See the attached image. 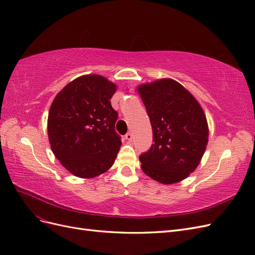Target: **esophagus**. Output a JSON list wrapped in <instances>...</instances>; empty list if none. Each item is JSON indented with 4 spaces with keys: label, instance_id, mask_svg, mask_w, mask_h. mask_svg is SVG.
I'll return each instance as SVG.
<instances>
[{
    "label": "esophagus",
    "instance_id": "1",
    "mask_svg": "<svg viewBox=\"0 0 255 255\" xmlns=\"http://www.w3.org/2000/svg\"><path fill=\"white\" fill-rule=\"evenodd\" d=\"M125 138H126V139H127L128 141H130V140H132V138H133V135H132V133H128V134L125 136Z\"/></svg>",
    "mask_w": 255,
    "mask_h": 255
}]
</instances>
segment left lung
Listing matches in <instances>:
<instances>
[{
  "label": "left lung",
  "instance_id": "1",
  "mask_svg": "<svg viewBox=\"0 0 255 255\" xmlns=\"http://www.w3.org/2000/svg\"><path fill=\"white\" fill-rule=\"evenodd\" d=\"M136 90L150 118L154 141L139 157L142 171L165 185L185 180L199 166L208 142L202 106L172 79L140 84Z\"/></svg>",
  "mask_w": 255,
  "mask_h": 255
}]
</instances>
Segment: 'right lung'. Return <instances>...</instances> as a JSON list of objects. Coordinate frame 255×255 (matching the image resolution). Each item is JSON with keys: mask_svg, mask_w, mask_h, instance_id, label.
Returning <instances> with one entry per match:
<instances>
[{"mask_svg": "<svg viewBox=\"0 0 255 255\" xmlns=\"http://www.w3.org/2000/svg\"><path fill=\"white\" fill-rule=\"evenodd\" d=\"M117 85L100 74L68 83L51 104L48 137L52 152L67 170L91 179L114 165L121 146L115 132L118 114L111 104Z\"/></svg>", "mask_w": 255, "mask_h": 255, "instance_id": "1", "label": "right lung"}]
</instances>
